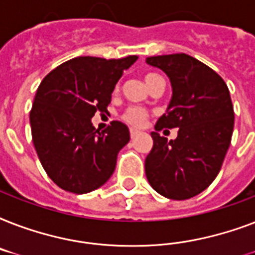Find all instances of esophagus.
<instances>
[{
	"mask_svg": "<svg viewBox=\"0 0 255 255\" xmlns=\"http://www.w3.org/2000/svg\"><path fill=\"white\" fill-rule=\"evenodd\" d=\"M129 135H131V137L133 139L136 135H139V131H137V129H133V128H131V129H129Z\"/></svg>",
	"mask_w": 255,
	"mask_h": 255,
	"instance_id": "34e87169",
	"label": "esophagus"
}]
</instances>
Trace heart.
Segmentation results:
<instances>
[{
    "mask_svg": "<svg viewBox=\"0 0 255 255\" xmlns=\"http://www.w3.org/2000/svg\"><path fill=\"white\" fill-rule=\"evenodd\" d=\"M144 79H145V83L149 86L152 85L153 82L161 79V78H160L159 75H156V74L149 73L144 77ZM122 118H123V120L126 123L131 124V126H135V127H141V126H144V123L147 122L148 111L141 107H128L127 110L124 111Z\"/></svg>",
    "mask_w": 255,
    "mask_h": 255,
    "instance_id": "obj_1",
    "label": "heart"
}]
</instances>
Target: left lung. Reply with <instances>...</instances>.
<instances>
[{"label": "left lung", "mask_w": 255, "mask_h": 255, "mask_svg": "<svg viewBox=\"0 0 255 255\" xmlns=\"http://www.w3.org/2000/svg\"><path fill=\"white\" fill-rule=\"evenodd\" d=\"M147 63L167 74L172 99L152 132L145 159L151 186L170 200H188L217 177L229 149L234 110L229 88L214 70L188 54L148 57ZM163 128H178V137L160 136Z\"/></svg>", "instance_id": "1"}]
</instances>
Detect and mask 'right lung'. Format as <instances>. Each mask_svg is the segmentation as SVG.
<instances>
[{
  "instance_id": "add662e5",
  "label": "right lung",
  "mask_w": 255,
  "mask_h": 255,
  "mask_svg": "<svg viewBox=\"0 0 255 255\" xmlns=\"http://www.w3.org/2000/svg\"><path fill=\"white\" fill-rule=\"evenodd\" d=\"M136 59L78 57L41 82L30 111L31 137L43 169L63 190L88 193L114 173L118 153L129 141L128 127L112 122L100 132L91 118L107 111L115 85Z\"/></svg>"
}]
</instances>
